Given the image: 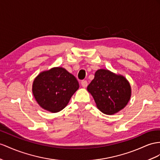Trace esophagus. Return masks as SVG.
<instances>
[{
  "label": "esophagus",
  "mask_w": 160,
  "mask_h": 160,
  "mask_svg": "<svg viewBox=\"0 0 160 160\" xmlns=\"http://www.w3.org/2000/svg\"><path fill=\"white\" fill-rule=\"evenodd\" d=\"M81 84H82V87L86 88V87H87V85H88V82L87 80H82Z\"/></svg>",
  "instance_id": "esophagus-1"
}]
</instances>
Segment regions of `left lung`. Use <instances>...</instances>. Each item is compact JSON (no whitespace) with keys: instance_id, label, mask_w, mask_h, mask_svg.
<instances>
[{"instance_id":"left-lung-1","label":"left lung","mask_w":160,"mask_h":160,"mask_svg":"<svg viewBox=\"0 0 160 160\" xmlns=\"http://www.w3.org/2000/svg\"><path fill=\"white\" fill-rule=\"evenodd\" d=\"M97 108L111 115L124 108L131 96L130 84L124 77L106 69H99L87 87Z\"/></svg>"}]
</instances>
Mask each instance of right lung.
I'll use <instances>...</instances> for the list:
<instances>
[{
	"instance_id": "add662e5",
	"label": "right lung",
	"mask_w": 160,
	"mask_h": 160,
	"mask_svg": "<svg viewBox=\"0 0 160 160\" xmlns=\"http://www.w3.org/2000/svg\"><path fill=\"white\" fill-rule=\"evenodd\" d=\"M79 88L74 76L62 68L43 72L36 78L32 92L40 107L52 113L62 110Z\"/></svg>"
}]
</instances>
